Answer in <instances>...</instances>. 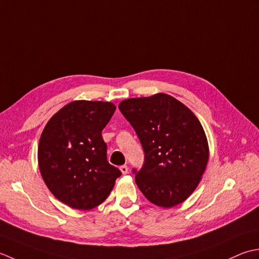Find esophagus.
I'll return each mask as SVG.
<instances>
[{
	"mask_svg": "<svg viewBox=\"0 0 259 259\" xmlns=\"http://www.w3.org/2000/svg\"><path fill=\"white\" fill-rule=\"evenodd\" d=\"M119 170L123 174H127L128 173V166L127 165H122L119 167Z\"/></svg>",
	"mask_w": 259,
	"mask_h": 259,
	"instance_id": "esophagus-1",
	"label": "esophagus"
}]
</instances>
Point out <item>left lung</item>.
<instances>
[{
	"label": "left lung",
	"mask_w": 259,
	"mask_h": 259,
	"mask_svg": "<svg viewBox=\"0 0 259 259\" xmlns=\"http://www.w3.org/2000/svg\"><path fill=\"white\" fill-rule=\"evenodd\" d=\"M118 108L133 126L145 153L135 182L162 208L183 202L201 180L209 145L201 123L186 105L166 94L130 98Z\"/></svg>",
	"instance_id": "obj_1"
}]
</instances>
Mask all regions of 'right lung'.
<instances>
[{
    "instance_id": "1",
    "label": "right lung",
    "mask_w": 259,
    "mask_h": 259,
    "mask_svg": "<svg viewBox=\"0 0 259 259\" xmlns=\"http://www.w3.org/2000/svg\"><path fill=\"white\" fill-rule=\"evenodd\" d=\"M109 102L75 100L52 116L38 147L41 177L69 207L91 210L104 202L120 174L107 161L102 131L112 118Z\"/></svg>"
}]
</instances>
